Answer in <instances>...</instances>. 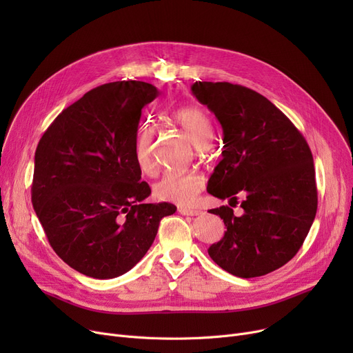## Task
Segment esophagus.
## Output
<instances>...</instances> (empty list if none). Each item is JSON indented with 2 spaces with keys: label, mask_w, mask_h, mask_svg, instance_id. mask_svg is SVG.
<instances>
[{
  "label": "esophagus",
  "mask_w": 353,
  "mask_h": 353,
  "mask_svg": "<svg viewBox=\"0 0 353 353\" xmlns=\"http://www.w3.org/2000/svg\"><path fill=\"white\" fill-rule=\"evenodd\" d=\"M179 213H180V214H184V216H199V214H201V210H199V209L180 208V209H179Z\"/></svg>",
  "instance_id": "1"
}]
</instances>
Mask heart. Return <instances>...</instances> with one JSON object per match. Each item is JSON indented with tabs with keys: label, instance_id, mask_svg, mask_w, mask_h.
Wrapping results in <instances>:
<instances>
[{
	"label": "heart",
	"instance_id": "heart-1",
	"mask_svg": "<svg viewBox=\"0 0 353 353\" xmlns=\"http://www.w3.org/2000/svg\"><path fill=\"white\" fill-rule=\"evenodd\" d=\"M179 125L188 133L190 140L199 148L208 147L213 137V125L205 110L199 107H184L174 114ZM154 140V128L152 124L141 125L136 137L134 157L140 169L150 173L154 169L152 147ZM205 188V179L196 172L189 173H165L156 184L154 194L163 201L177 205H192Z\"/></svg>",
	"mask_w": 353,
	"mask_h": 353
}]
</instances>
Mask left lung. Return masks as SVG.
Wrapping results in <instances>:
<instances>
[{"mask_svg":"<svg viewBox=\"0 0 353 353\" xmlns=\"http://www.w3.org/2000/svg\"><path fill=\"white\" fill-rule=\"evenodd\" d=\"M196 99L223 128V152L208 183L219 199L245 200L242 216L221 206L225 221L209 256L239 277H257L286 265L299 252L318 210L310 148L294 124L266 97L232 83L196 81Z\"/></svg>","mask_w":353,"mask_h":353,"instance_id":"left-lung-1","label":"left lung"}]
</instances>
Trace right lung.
<instances>
[{"mask_svg": "<svg viewBox=\"0 0 353 353\" xmlns=\"http://www.w3.org/2000/svg\"><path fill=\"white\" fill-rule=\"evenodd\" d=\"M159 96L144 81L99 85L46 130L34 159L32 208L54 252L85 276L113 279L141 261L172 203H143L134 144L141 110Z\"/></svg>", "mask_w": 353, "mask_h": 353, "instance_id": "right-lung-1", "label": "right lung"}]
</instances>
